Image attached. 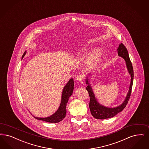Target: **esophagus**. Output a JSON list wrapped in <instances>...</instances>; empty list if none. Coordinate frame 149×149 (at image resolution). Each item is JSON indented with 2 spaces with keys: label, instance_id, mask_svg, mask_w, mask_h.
Here are the masks:
<instances>
[{
  "label": "esophagus",
  "instance_id": "obj_1",
  "mask_svg": "<svg viewBox=\"0 0 149 149\" xmlns=\"http://www.w3.org/2000/svg\"><path fill=\"white\" fill-rule=\"evenodd\" d=\"M84 78V77L83 74H80V75H78L77 77V80L78 81H81L83 80Z\"/></svg>",
  "mask_w": 149,
  "mask_h": 149
}]
</instances>
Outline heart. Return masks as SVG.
Returning a JSON list of instances; mask_svg holds the SVG:
<instances>
[{
	"mask_svg": "<svg viewBox=\"0 0 149 149\" xmlns=\"http://www.w3.org/2000/svg\"><path fill=\"white\" fill-rule=\"evenodd\" d=\"M88 51V49L86 48H83L80 49L76 52V54L81 55L85 54ZM101 53L100 50H96L90 54L89 57L87 59V63L90 65L95 64L97 63L101 58Z\"/></svg>",
	"mask_w": 149,
	"mask_h": 149,
	"instance_id": "obj_1",
	"label": "heart"
}]
</instances>
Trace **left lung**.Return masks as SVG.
Instances as JSON below:
<instances>
[{
  "label": "left lung",
  "mask_w": 149,
  "mask_h": 149,
  "mask_svg": "<svg viewBox=\"0 0 149 149\" xmlns=\"http://www.w3.org/2000/svg\"><path fill=\"white\" fill-rule=\"evenodd\" d=\"M118 53L120 56H121L125 59L127 70L131 75V83L130 85L129 92L126 96L125 101H124V102L118 107H114V108L105 107L99 104L96 101V99L95 97L94 94L89 84L88 79H86V84H88V86H87V88H86V89L87 90V91H88L90 96V110L91 115L95 119H109V118L113 117L117 113H119V112H121L126 107L128 101L129 100L130 97L131 96L132 86L133 79H134V70H133V67L132 65V63L129 56L127 50L123 43H121L119 45V48L118 49Z\"/></svg>",
  "instance_id": "1"
}]
</instances>
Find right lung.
<instances>
[{"mask_svg":"<svg viewBox=\"0 0 149 149\" xmlns=\"http://www.w3.org/2000/svg\"><path fill=\"white\" fill-rule=\"evenodd\" d=\"M25 54H26V52H25L23 54L22 56V59L23 58ZM74 88V80H73V79H71L66 85L65 86L64 88L63 93H62V97H61V101L60 105L57 111L54 113L53 115L48 118H37L35 116L34 117L38 120H40L44 121L48 123H59L60 121H61L65 117L66 113V104L68 102L69 97L72 95V94Z\"/></svg>","mask_w":149,"mask_h":149,"instance_id":"obj_1","label":"right lung"}]
</instances>
